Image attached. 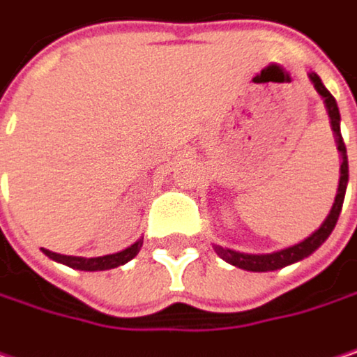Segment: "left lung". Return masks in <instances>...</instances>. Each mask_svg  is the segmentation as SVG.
I'll use <instances>...</instances> for the list:
<instances>
[{"label":"left lung","mask_w":357,"mask_h":357,"mask_svg":"<svg viewBox=\"0 0 357 357\" xmlns=\"http://www.w3.org/2000/svg\"><path fill=\"white\" fill-rule=\"evenodd\" d=\"M307 77H310L314 89L318 91V95L324 99V105H326V112H328V118H331V128H333V135H335V143H337V149L341 153V168H339L341 176H339V187H337L335 204H333L328 216L324 218V222L310 237H305L303 241H299L295 245L276 250L272 254H243V252H237V250H229V248H222V245H214V252L225 262H229L231 266H237L241 268V270H250V272H272V270H280V268L291 266L295 262H301L303 258L312 256L328 239V235L333 233V229H335V225L339 220V214H341V208H343V199H345L347 181H349L347 149H345V143H343V137H341V114H339V107H337L335 97L322 85L320 77L316 73H307Z\"/></svg>","instance_id":"1"}]
</instances>
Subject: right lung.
<instances>
[{
	"label": "right lung",
	"instance_id": "1",
	"mask_svg": "<svg viewBox=\"0 0 357 357\" xmlns=\"http://www.w3.org/2000/svg\"><path fill=\"white\" fill-rule=\"evenodd\" d=\"M143 245V239L135 241L132 245L124 248L122 252H116V254H107V256H97V258H81V256H64V254H56V252H50V250H43V254L47 258H52L54 262H60L64 266L75 268V270H85V272H97V270H109V268L124 266L126 262H130L139 250Z\"/></svg>",
	"mask_w": 357,
	"mask_h": 357
}]
</instances>
